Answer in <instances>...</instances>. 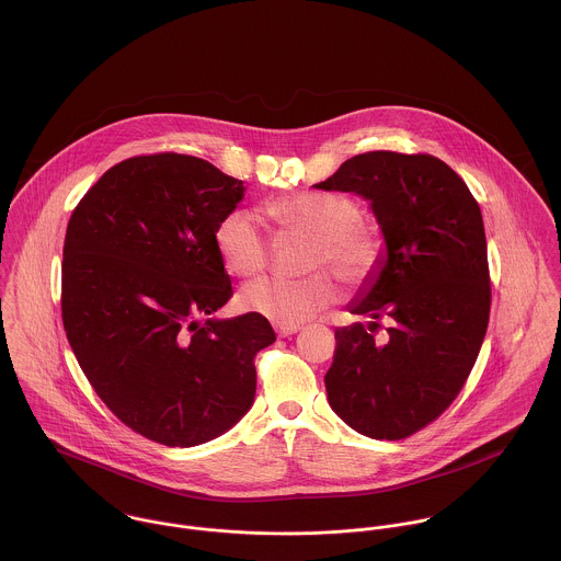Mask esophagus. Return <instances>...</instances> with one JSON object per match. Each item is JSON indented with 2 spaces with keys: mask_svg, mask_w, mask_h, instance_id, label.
<instances>
[{
  "mask_svg": "<svg viewBox=\"0 0 561 561\" xmlns=\"http://www.w3.org/2000/svg\"><path fill=\"white\" fill-rule=\"evenodd\" d=\"M275 331H277L279 337H290V335L299 333L301 327L299 324H275Z\"/></svg>",
  "mask_w": 561,
  "mask_h": 561,
  "instance_id": "obj_1",
  "label": "esophagus"
}]
</instances>
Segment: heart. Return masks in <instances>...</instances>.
I'll return each instance as SVG.
<instances>
[{
	"instance_id": "heart-1",
	"label": "heart",
	"mask_w": 561,
	"mask_h": 561,
	"mask_svg": "<svg viewBox=\"0 0 561 561\" xmlns=\"http://www.w3.org/2000/svg\"><path fill=\"white\" fill-rule=\"evenodd\" d=\"M266 214L284 228L313 239L307 268L329 266L350 286L365 284L378 266L380 243L358 226V207L340 194L302 192L273 198ZM216 248L224 266L241 277L254 275L268 260V239L259 214L234 209L219 219ZM340 299L331 273L318 271L302 279L260 277L239 290L241 309L260 313L277 324H301Z\"/></svg>"
}]
</instances>
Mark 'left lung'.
I'll return each instance as SVG.
<instances>
[{
  "label": "left lung",
  "mask_w": 561,
  "mask_h": 561,
  "mask_svg": "<svg viewBox=\"0 0 561 561\" xmlns=\"http://www.w3.org/2000/svg\"><path fill=\"white\" fill-rule=\"evenodd\" d=\"M327 192L365 201L385 237L371 277L345 305L365 316L335 331L329 403L354 432L401 439L435 421L466 385L489 324L491 286L480 207L442 160L369 151L345 160ZM391 322L388 340L373 331Z\"/></svg>",
  "instance_id": "left-lung-1"
}]
</instances>
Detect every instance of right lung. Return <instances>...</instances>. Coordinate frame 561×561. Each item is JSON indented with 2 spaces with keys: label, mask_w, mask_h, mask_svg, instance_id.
<instances>
[{
  "label": "right lung",
  "mask_w": 561,
  "mask_h": 561,
  "mask_svg": "<svg viewBox=\"0 0 561 561\" xmlns=\"http://www.w3.org/2000/svg\"><path fill=\"white\" fill-rule=\"evenodd\" d=\"M243 181L181 153L129 158L98 179L68 221L61 318L98 397L167 446H198L254 403L260 313L216 318L232 286L216 248Z\"/></svg>",
  "instance_id": "right-lung-1"
}]
</instances>
